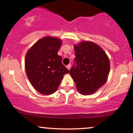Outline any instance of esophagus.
<instances>
[{
	"label": "esophagus",
	"instance_id": "obj_1",
	"mask_svg": "<svg viewBox=\"0 0 133 133\" xmlns=\"http://www.w3.org/2000/svg\"><path fill=\"white\" fill-rule=\"evenodd\" d=\"M66 68H68L69 70H70V69H71V64H69L66 66Z\"/></svg>",
	"mask_w": 133,
	"mask_h": 133
}]
</instances>
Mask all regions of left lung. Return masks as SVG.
Listing matches in <instances>:
<instances>
[{
  "instance_id": "obj_1",
  "label": "left lung",
  "mask_w": 133,
  "mask_h": 133,
  "mask_svg": "<svg viewBox=\"0 0 133 133\" xmlns=\"http://www.w3.org/2000/svg\"><path fill=\"white\" fill-rule=\"evenodd\" d=\"M76 57L70 74L76 88L83 95L93 94L106 82L110 62L104 51L97 44L84 41L74 45Z\"/></svg>"
}]
</instances>
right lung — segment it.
Wrapping results in <instances>:
<instances>
[{"instance_id":"right-lung-1","label":"right lung","mask_w":133,"mask_h":133,"mask_svg":"<svg viewBox=\"0 0 133 133\" xmlns=\"http://www.w3.org/2000/svg\"><path fill=\"white\" fill-rule=\"evenodd\" d=\"M62 41L45 37L37 41L27 52L25 71L32 86L41 94L49 95L56 92L63 76L69 71L62 63L57 54Z\"/></svg>"}]
</instances>
